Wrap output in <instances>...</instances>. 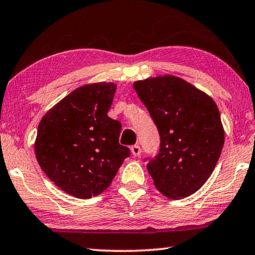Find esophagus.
I'll list each match as a JSON object with an SVG mask.
<instances>
[{
  "label": "esophagus",
  "instance_id": "obj_1",
  "mask_svg": "<svg viewBox=\"0 0 255 255\" xmlns=\"http://www.w3.org/2000/svg\"><path fill=\"white\" fill-rule=\"evenodd\" d=\"M130 150H131V154L134 155V157H138V155H140V152H142V150H140V146L137 145V144L132 145L130 147Z\"/></svg>",
  "mask_w": 255,
  "mask_h": 255
}]
</instances>
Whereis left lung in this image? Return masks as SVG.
Masks as SVG:
<instances>
[{"instance_id": "1", "label": "left lung", "mask_w": 255, "mask_h": 255, "mask_svg": "<svg viewBox=\"0 0 255 255\" xmlns=\"http://www.w3.org/2000/svg\"><path fill=\"white\" fill-rule=\"evenodd\" d=\"M134 89L160 135L158 154L145 159L155 188L170 199L192 195L211 176L225 143L218 106L174 75L136 81Z\"/></svg>"}]
</instances>
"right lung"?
Returning a JSON list of instances; mask_svg holds the SVG:
<instances>
[{
	"instance_id": "add662e5",
	"label": "right lung",
	"mask_w": 255,
	"mask_h": 255,
	"mask_svg": "<svg viewBox=\"0 0 255 255\" xmlns=\"http://www.w3.org/2000/svg\"><path fill=\"white\" fill-rule=\"evenodd\" d=\"M116 90L111 82L80 87L48 111L37 128L40 167L57 187L79 199L108 189L130 155L119 144L121 124L108 117Z\"/></svg>"
}]
</instances>
